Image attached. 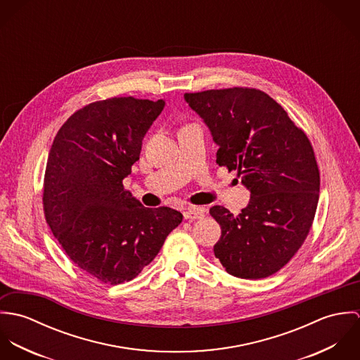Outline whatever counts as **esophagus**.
Wrapping results in <instances>:
<instances>
[{"label":"esophagus","instance_id":"obj_1","mask_svg":"<svg viewBox=\"0 0 360 360\" xmlns=\"http://www.w3.org/2000/svg\"><path fill=\"white\" fill-rule=\"evenodd\" d=\"M184 219H201L205 214V207L201 206H188L183 212Z\"/></svg>","mask_w":360,"mask_h":360}]
</instances>
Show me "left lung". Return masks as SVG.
<instances>
[{"instance_id": "1", "label": "left lung", "mask_w": 360, "mask_h": 360, "mask_svg": "<svg viewBox=\"0 0 360 360\" xmlns=\"http://www.w3.org/2000/svg\"><path fill=\"white\" fill-rule=\"evenodd\" d=\"M184 100L209 127L219 147L216 163L237 170L251 193L237 216L210 207L221 227L214 257L231 276L269 277L297 254L314 219L320 176L310 141L280 103L257 89L186 93Z\"/></svg>"}]
</instances>
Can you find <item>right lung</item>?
Instances as JSON below:
<instances>
[{
	"label": "right lung",
	"instance_id": "add662e5",
	"mask_svg": "<svg viewBox=\"0 0 360 360\" xmlns=\"http://www.w3.org/2000/svg\"><path fill=\"white\" fill-rule=\"evenodd\" d=\"M163 108V100L133 97L89 103L63 123L52 143L46 220L72 262L105 284L137 277L183 220L167 206L144 207L122 183Z\"/></svg>",
	"mask_w": 360,
	"mask_h": 360
}]
</instances>
